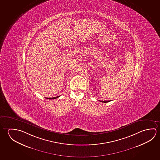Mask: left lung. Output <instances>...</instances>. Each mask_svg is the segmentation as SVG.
Here are the masks:
<instances>
[{"label":"left lung","instance_id":"left-lung-1","mask_svg":"<svg viewBox=\"0 0 160 160\" xmlns=\"http://www.w3.org/2000/svg\"><path fill=\"white\" fill-rule=\"evenodd\" d=\"M110 101H111V100H104V101H100V102H104V103H106V102H110Z\"/></svg>","mask_w":160,"mask_h":160}]
</instances>
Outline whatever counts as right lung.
<instances>
[{"mask_svg": "<svg viewBox=\"0 0 160 160\" xmlns=\"http://www.w3.org/2000/svg\"><path fill=\"white\" fill-rule=\"evenodd\" d=\"M59 97H60V96L54 97V98H47V99H56V98H58Z\"/></svg>", "mask_w": 160, "mask_h": 160, "instance_id": "right-lung-1", "label": "right lung"}]
</instances>
